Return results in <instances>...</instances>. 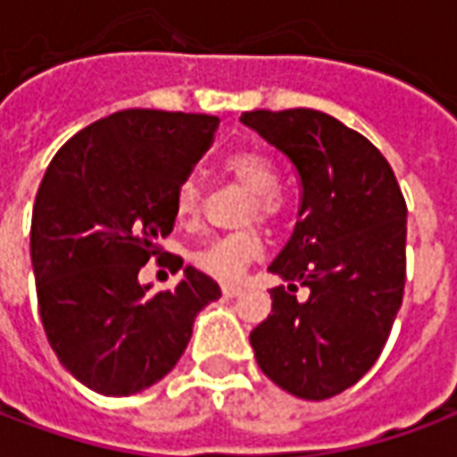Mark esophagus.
I'll return each instance as SVG.
<instances>
[{"mask_svg":"<svg viewBox=\"0 0 457 457\" xmlns=\"http://www.w3.org/2000/svg\"><path fill=\"white\" fill-rule=\"evenodd\" d=\"M242 291H245V288L237 287V284H225V287H222V294H225V296H239Z\"/></svg>","mask_w":457,"mask_h":457,"instance_id":"obj_1","label":"esophagus"}]
</instances>
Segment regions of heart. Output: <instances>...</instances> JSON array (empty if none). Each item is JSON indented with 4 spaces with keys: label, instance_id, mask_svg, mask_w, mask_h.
Returning a JSON list of instances; mask_svg holds the SVG:
<instances>
[{
    "label": "heart",
    "instance_id": "1",
    "mask_svg": "<svg viewBox=\"0 0 457 457\" xmlns=\"http://www.w3.org/2000/svg\"><path fill=\"white\" fill-rule=\"evenodd\" d=\"M222 169L229 179L239 183L242 188L252 193V200L245 210V222L249 220H262V222H277L284 212V195L278 193V170L274 161L259 154V151H235L229 154ZM176 215L180 220H195L203 205V193H200L198 180H180L176 188ZM264 252V239L259 229H239L225 237L210 239L203 247L193 249L190 262L193 267L220 281H235V278L252 264L254 259L262 257Z\"/></svg>",
    "mask_w": 457,
    "mask_h": 457
}]
</instances>
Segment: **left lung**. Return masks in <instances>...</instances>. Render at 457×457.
Listing matches in <instances>:
<instances>
[{
    "label": "left lung",
    "mask_w": 457,
    "mask_h": 457,
    "mask_svg": "<svg viewBox=\"0 0 457 457\" xmlns=\"http://www.w3.org/2000/svg\"><path fill=\"white\" fill-rule=\"evenodd\" d=\"M242 121L301 183L294 235L269 267L288 287L271 288V313L249 336L254 357L288 394L330 399L370 372L402 308L406 200L382 151L330 114L254 110Z\"/></svg>",
    "instance_id": "1"
}]
</instances>
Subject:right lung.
<instances>
[{
  "label": "right lung",
  "mask_w": 457,
  "mask_h": 457,
  "mask_svg": "<svg viewBox=\"0 0 457 457\" xmlns=\"http://www.w3.org/2000/svg\"><path fill=\"white\" fill-rule=\"evenodd\" d=\"M218 124L210 114L121 110L78 131L46 169L31 218L38 313L61 364L93 392L129 396L163 379L200 308L220 298L218 281L195 267L170 291L139 284L173 229L176 188Z\"/></svg>",
  "instance_id": "obj_1"
}]
</instances>
